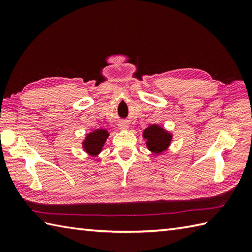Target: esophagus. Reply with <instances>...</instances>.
Listing matches in <instances>:
<instances>
[{"label":"esophagus","instance_id":"esophagus-1","mask_svg":"<svg viewBox=\"0 0 252 252\" xmlns=\"http://www.w3.org/2000/svg\"><path fill=\"white\" fill-rule=\"evenodd\" d=\"M127 127H129V125H127V122L121 121V122L119 123V129H120V130H127Z\"/></svg>","mask_w":252,"mask_h":252}]
</instances>
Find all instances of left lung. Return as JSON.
<instances>
[{
	"instance_id": "obj_1",
	"label": "left lung",
	"mask_w": 252,
	"mask_h": 252,
	"mask_svg": "<svg viewBox=\"0 0 252 252\" xmlns=\"http://www.w3.org/2000/svg\"><path fill=\"white\" fill-rule=\"evenodd\" d=\"M143 138L146 142L148 151L159 155L167 151L172 142V133L158 125H151L143 131Z\"/></svg>"
}]
</instances>
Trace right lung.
Returning <instances> with one entry per match:
<instances>
[{"mask_svg": "<svg viewBox=\"0 0 252 252\" xmlns=\"http://www.w3.org/2000/svg\"><path fill=\"white\" fill-rule=\"evenodd\" d=\"M109 133L105 129H96L93 132L88 133L82 141L83 151L91 157L98 156L108 138Z\"/></svg>", "mask_w": 252, "mask_h": 252, "instance_id": "obj_1", "label": "right lung"}]
</instances>
